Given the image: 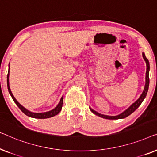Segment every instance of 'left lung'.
I'll return each instance as SVG.
<instances>
[{
  "label": "left lung",
  "mask_w": 157,
  "mask_h": 157,
  "mask_svg": "<svg viewBox=\"0 0 157 157\" xmlns=\"http://www.w3.org/2000/svg\"><path fill=\"white\" fill-rule=\"evenodd\" d=\"M143 56V58L146 62V64H147V72H146V83H145V86H144V90L143 91L142 94H141V96L140 97V98L136 100L135 102L132 104V105L130 106V107L124 111L122 113H121L119 114V115L117 116H108V115H105V114H101L100 113H98V112L94 111L92 109V108L90 107V109L91 110V112L92 113H94L96 115H98L100 117L105 118V119H107V120H119V119H124L125 117H127L129 115H130L132 113L135 111V110L137 109V108L140 107L141 104L143 101V100H144V98L147 96V92H148V89H149V62L148 60V59L146 57L145 54L143 52L142 53Z\"/></svg>",
  "instance_id": "1"
}]
</instances>
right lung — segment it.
Returning <instances> with one entry per match:
<instances>
[{"instance_id": "obj_1", "label": "right lung", "mask_w": 157, "mask_h": 157, "mask_svg": "<svg viewBox=\"0 0 157 157\" xmlns=\"http://www.w3.org/2000/svg\"><path fill=\"white\" fill-rule=\"evenodd\" d=\"M7 86H8V92H9L10 96L12 97L13 101H15V103L16 104L17 107L20 108V109H21L24 114H26V115L28 116V117H33V118H37V119L50 118V117H54V116L57 115V114L61 111L62 107H63V96L61 98L60 101H59L58 105H57V107L56 108H54L53 109L50 110V111H49V112H42V113H35V112H30L29 110L25 109V107H23V106H22L21 104H20L18 101L16 100V99L14 98V96H13V94H12V92H11V90H10V86H9V71H8V75H7Z\"/></svg>"}]
</instances>
